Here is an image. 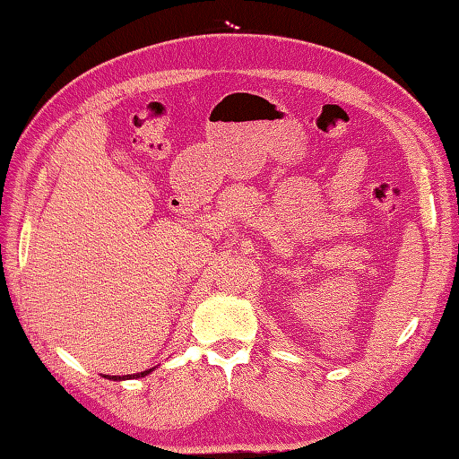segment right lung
I'll return each mask as SVG.
<instances>
[{
  "instance_id": "1",
  "label": "right lung",
  "mask_w": 459,
  "mask_h": 459,
  "mask_svg": "<svg viewBox=\"0 0 459 459\" xmlns=\"http://www.w3.org/2000/svg\"><path fill=\"white\" fill-rule=\"evenodd\" d=\"M148 373H152V368L150 370H143V373H138V375H124V377H110V375H104L106 378H114V380H124V378H140V377H145Z\"/></svg>"
}]
</instances>
